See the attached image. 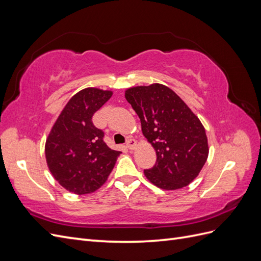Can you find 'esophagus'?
I'll return each mask as SVG.
<instances>
[{
    "label": "esophagus",
    "mask_w": 261,
    "mask_h": 261,
    "mask_svg": "<svg viewBox=\"0 0 261 261\" xmlns=\"http://www.w3.org/2000/svg\"><path fill=\"white\" fill-rule=\"evenodd\" d=\"M126 147H127L129 150H134L136 148V140L133 138H129L127 140V143H126Z\"/></svg>",
    "instance_id": "obj_1"
}]
</instances>
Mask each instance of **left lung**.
Here are the masks:
<instances>
[{
  "instance_id": "left-lung-1",
  "label": "left lung",
  "mask_w": 261,
  "mask_h": 261,
  "mask_svg": "<svg viewBox=\"0 0 261 261\" xmlns=\"http://www.w3.org/2000/svg\"><path fill=\"white\" fill-rule=\"evenodd\" d=\"M125 98L140 118L144 136L155 150L153 168L144 170L150 183L165 191L189 185L209 154L203 125L169 87L161 84L132 87Z\"/></svg>"
}]
</instances>
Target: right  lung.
I'll list each match as a JSON object with an SVG mask.
<instances>
[{
	"mask_svg": "<svg viewBox=\"0 0 261 261\" xmlns=\"http://www.w3.org/2000/svg\"><path fill=\"white\" fill-rule=\"evenodd\" d=\"M113 92L86 88L62 110L45 141V159L53 177L77 195L96 192L106 183L121 151L109 148L92 116Z\"/></svg>",
	"mask_w": 261,
	"mask_h": 261,
	"instance_id": "obj_1",
	"label": "right lung"
}]
</instances>
